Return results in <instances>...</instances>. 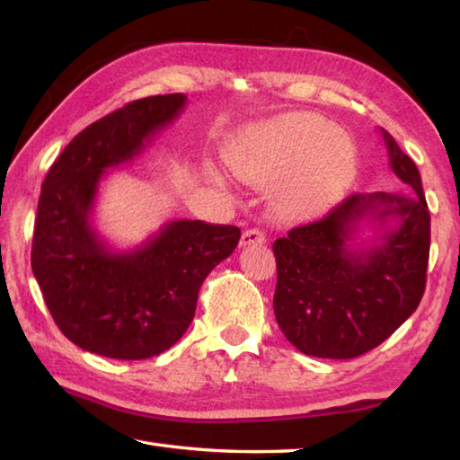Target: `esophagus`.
Instances as JSON below:
<instances>
[{
	"instance_id": "34e87169",
	"label": "esophagus",
	"mask_w": 460,
	"mask_h": 460,
	"mask_svg": "<svg viewBox=\"0 0 460 460\" xmlns=\"http://www.w3.org/2000/svg\"><path fill=\"white\" fill-rule=\"evenodd\" d=\"M267 237L265 233L259 229H249L241 235V247H251V245H265Z\"/></svg>"
}]
</instances>
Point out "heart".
I'll use <instances>...</instances> for the list:
<instances>
[{
	"instance_id": "obj_1",
	"label": "heart",
	"mask_w": 460,
	"mask_h": 460,
	"mask_svg": "<svg viewBox=\"0 0 460 460\" xmlns=\"http://www.w3.org/2000/svg\"><path fill=\"white\" fill-rule=\"evenodd\" d=\"M231 170L272 190L282 219L308 221L344 198L358 173V146L314 112H287L243 130L227 152Z\"/></svg>"
}]
</instances>
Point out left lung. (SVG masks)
<instances>
[{"mask_svg": "<svg viewBox=\"0 0 460 460\" xmlns=\"http://www.w3.org/2000/svg\"><path fill=\"white\" fill-rule=\"evenodd\" d=\"M389 168L411 193H354L324 219L277 239L272 298L282 334L302 354L349 359L387 340L423 298L431 215L415 162L381 128ZM367 222L376 233L355 243Z\"/></svg>", "mask_w": 460, "mask_h": 460, "instance_id": "8db88e82", "label": "left lung"}]
</instances>
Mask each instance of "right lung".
Returning a JSON list of instances; mask_svg holds the SVG:
<instances>
[{
    "instance_id": "add662e5",
    "label": "right lung",
    "mask_w": 460,
    "mask_h": 460,
    "mask_svg": "<svg viewBox=\"0 0 460 460\" xmlns=\"http://www.w3.org/2000/svg\"><path fill=\"white\" fill-rule=\"evenodd\" d=\"M185 102L181 93L148 96L86 126L41 185L33 275L58 330L93 354L146 359L172 348L191 324L205 277L239 243L233 225L178 219L122 251L94 227L109 170L132 162Z\"/></svg>"
}]
</instances>
